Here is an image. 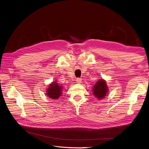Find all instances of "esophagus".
Listing matches in <instances>:
<instances>
[{
  "label": "esophagus",
  "instance_id": "obj_1",
  "mask_svg": "<svg viewBox=\"0 0 149 149\" xmlns=\"http://www.w3.org/2000/svg\"><path fill=\"white\" fill-rule=\"evenodd\" d=\"M81 81H82V79H81V78H77L76 79V81H77V82L78 84H81Z\"/></svg>",
  "mask_w": 149,
  "mask_h": 149
}]
</instances>
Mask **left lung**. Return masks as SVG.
Masks as SVG:
<instances>
[{"label": "left lung", "mask_w": 149, "mask_h": 149, "mask_svg": "<svg viewBox=\"0 0 149 149\" xmlns=\"http://www.w3.org/2000/svg\"><path fill=\"white\" fill-rule=\"evenodd\" d=\"M93 94L98 99H101L105 97L108 89L106 82L104 79H100L93 87Z\"/></svg>", "instance_id": "8db88e82"}]
</instances>
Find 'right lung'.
<instances>
[{"instance_id":"add662e5","label":"right lung","mask_w":149,"mask_h":149,"mask_svg":"<svg viewBox=\"0 0 149 149\" xmlns=\"http://www.w3.org/2000/svg\"><path fill=\"white\" fill-rule=\"evenodd\" d=\"M62 88V87L57 82H52V84H51L50 86H49L47 94L49 98L54 100L58 99L61 95Z\"/></svg>"}]
</instances>
